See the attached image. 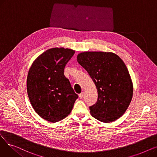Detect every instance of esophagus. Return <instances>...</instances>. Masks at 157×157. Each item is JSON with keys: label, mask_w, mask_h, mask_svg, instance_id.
Returning a JSON list of instances; mask_svg holds the SVG:
<instances>
[{"label": "esophagus", "mask_w": 157, "mask_h": 157, "mask_svg": "<svg viewBox=\"0 0 157 157\" xmlns=\"http://www.w3.org/2000/svg\"><path fill=\"white\" fill-rule=\"evenodd\" d=\"M83 95H84V92H81L80 94H79V97L80 98H83Z\"/></svg>", "instance_id": "esophagus-1"}]
</instances>
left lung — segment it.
<instances>
[{"mask_svg":"<svg viewBox=\"0 0 157 157\" xmlns=\"http://www.w3.org/2000/svg\"><path fill=\"white\" fill-rule=\"evenodd\" d=\"M77 60L97 90V101L89 107L92 116L104 123L120 118L133 95L132 83L124 62L116 54L101 52L81 53Z\"/></svg>","mask_w":157,"mask_h":157,"instance_id":"left-lung-1","label":"left lung"}]
</instances>
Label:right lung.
<instances>
[{
  "label": "right lung",
  "mask_w": 157,
  "mask_h": 157,
  "mask_svg": "<svg viewBox=\"0 0 157 157\" xmlns=\"http://www.w3.org/2000/svg\"><path fill=\"white\" fill-rule=\"evenodd\" d=\"M74 53L63 48L48 49L37 57L29 71L30 102L36 113L47 121L55 123L67 117L78 98L63 74Z\"/></svg>",
  "instance_id": "obj_1"
}]
</instances>
